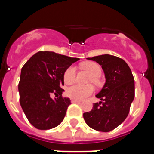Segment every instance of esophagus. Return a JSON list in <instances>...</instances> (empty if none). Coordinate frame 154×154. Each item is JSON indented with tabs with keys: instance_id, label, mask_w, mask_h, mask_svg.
<instances>
[{
	"instance_id": "34e87169",
	"label": "esophagus",
	"mask_w": 154,
	"mask_h": 154,
	"mask_svg": "<svg viewBox=\"0 0 154 154\" xmlns=\"http://www.w3.org/2000/svg\"><path fill=\"white\" fill-rule=\"evenodd\" d=\"M82 101L81 100H75V99H72V103H81Z\"/></svg>"
}]
</instances>
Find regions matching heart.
Here are the masks:
<instances>
[{
    "instance_id": "b5f03b06",
    "label": "heart",
    "mask_w": 154,
    "mask_h": 154,
    "mask_svg": "<svg viewBox=\"0 0 154 154\" xmlns=\"http://www.w3.org/2000/svg\"><path fill=\"white\" fill-rule=\"evenodd\" d=\"M82 67L92 75L89 79V82L94 83H98V77L101 73V69L97 63L93 61H89L82 64ZM63 80L66 85H71L76 80V69L74 66L70 65L65 70L63 73ZM94 88L91 85H74L68 88L66 90V94L70 98L75 100H84L88 97L94 94Z\"/></svg>"
}]
</instances>
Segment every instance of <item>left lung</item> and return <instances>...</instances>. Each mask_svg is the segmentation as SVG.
<instances>
[{
	"instance_id": "1",
	"label": "left lung",
	"mask_w": 154,
	"mask_h": 154,
	"mask_svg": "<svg viewBox=\"0 0 154 154\" xmlns=\"http://www.w3.org/2000/svg\"><path fill=\"white\" fill-rule=\"evenodd\" d=\"M101 65L106 82L96 97L91 111L83 113L85 122L90 128L109 132L124 122L129 112L135 95L134 78L131 69L123 59L105 54L88 58Z\"/></svg>"
}]
</instances>
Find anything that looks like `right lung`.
I'll list each match as a JSON object with an SVG mask.
<instances>
[{"label":"right lung","instance_id":"add662e5","mask_svg":"<svg viewBox=\"0 0 154 154\" xmlns=\"http://www.w3.org/2000/svg\"><path fill=\"white\" fill-rule=\"evenodd\" d=\"M78 60L54 52L40 51L23 65L18 85L20 104L35 128L46 130L61 123L71 104L69 98L62 96L63 73Z\"/></svg>","mask_w":154,"mask_h":154}]
</instances>
